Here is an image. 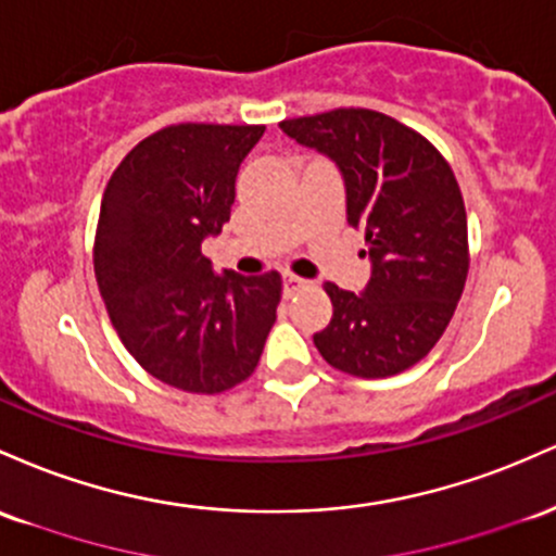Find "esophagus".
<instances>
[{
	"label": "esophagus",
	"instance_id": "obj_1",
	"mask_svg": "<svg viewBox=\"0 0 556 556\" xmlns=\"http://www.w3.org/2000/svg\"><path fill=\"white\" fill-rule=\"evenodd\" d=\"M309 280H304V278H299V276H283V294L286 296H294V294H299V291H304V289H309Z\"/></svg>",
	"mask_w": 556,
	"mask_h": 556
}]
</instances>
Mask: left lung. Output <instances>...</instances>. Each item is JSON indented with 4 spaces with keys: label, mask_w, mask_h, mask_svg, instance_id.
Here are the masks:
<instances>
[{
    "label": "left lung",
    "mask_w": 556,
    "mask_h": 556,
    "mask_svg": "<svg viewBox=\"0 0 556 556\" xmlns=\"http://www.w3.org/2000/svg\"><path fill=\"white\" fill-rule=\"evenodd\" d=\"M280 128L339 165L346 223L365 230L372 262L362 294L326 283L333 317L312 336L317 352L349 376H396L435 346L463 296L470 252L457 178L426 136L376 110L339 108Z\"/></svg>",
    "instance_id": "1"
}]
</instances>
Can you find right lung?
Returning a JSON list of instances; mask_svg holds the SVG:
<instances>
[{
	"mask_svg": "<svg viewBox=\"0 0 556 556\" xmlns=\"http://www.w3.org/2000/svg\"><path fill=\"white\" fill-rule=\"evenodd\" d=\"M265 126L178 123L136 143L99 207L93 273L104 307L149 376L223 394L257 367L283 280L215 276L202 241L230 220L236 176Z\"/></svg>",
	"mask_w": 556,
	"mask_h": 556,
	"instance_id": "add662e5",
	"label": "right lung"
}]
</instances>
